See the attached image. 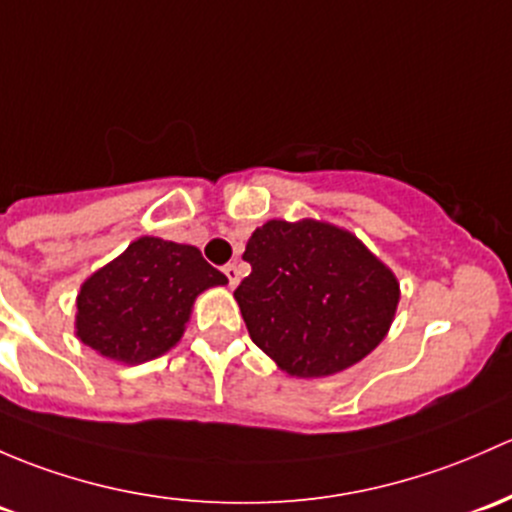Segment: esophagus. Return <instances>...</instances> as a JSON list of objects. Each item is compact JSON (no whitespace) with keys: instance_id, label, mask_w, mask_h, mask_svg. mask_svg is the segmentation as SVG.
Returning <instances> with one entry per match:
<instances>
[{"instance_id":"1","label":"esophagus","mask_w":512,"mask_h":512,"mask_svg":"<svg viewBox=\"0 0 512 512\" xmlns=\"http://www.w3.org/2000/svg\"><path fill=\"white\" fill-rule=\"evenodd\" d=\"M223 272H225V277H228L230 287H238V282H240V277H242L240 265H235V262H230V265L223 267Z\"/></svg>"}]
</instances>
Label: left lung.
Wrapping results in <instances>:
<instances>
[{"label": "left lung", "mask_w": 512, "mask_h": 512, "mask_svg": "<svg viewBox=\"0 0 512 512\" xmlns=\"http://www.w3.org/2000/svg\"><path fill=\"white\" fill-rule=\"evenodd\" d=\"M235 289L250 338L294 378L341 373L378 348L400 284L353 233L304 218L267 220L247 240Z\"/></svg>", "instance_id": "8db88e82"}]
</instances>
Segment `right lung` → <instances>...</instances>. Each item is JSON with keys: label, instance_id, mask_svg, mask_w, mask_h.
Segmentation results:
<instances>
[{"label": "right lung", "instance_id": "1", "mask_svg": "<svg viewBox=\"0 0 512 512\" xmlns=\"http://www.w3.org/2000/svg\"><path fill=\"white\" fill-rule=\"evenodd\" d=\"M220 284L228 277L198 247L144 235L85 279L75 336L117 363H147L181 341L193 301Z\"/></svg>", "mask_w": 512, "mask_h": 512}]
</instances>
